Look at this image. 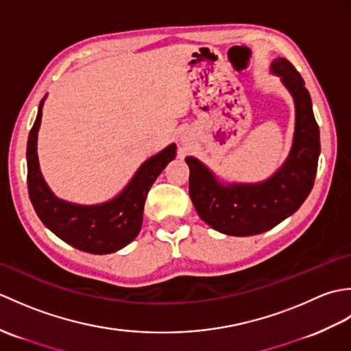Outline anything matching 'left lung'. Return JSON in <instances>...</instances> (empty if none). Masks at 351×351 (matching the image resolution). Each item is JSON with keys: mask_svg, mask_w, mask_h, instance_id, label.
<instances>
[{"mask_svg": "<svg viewBox=\"0 0 351 351\" xmlns=\"http://www.w3.org/2000/svg\"><path fill=\"white\" fill-rule=\"evenodd\" d=\"M270 69L280 77L295 106L293 146L280 169L263 182L225 185L195 156L185 158L193 205L206 225L226 235L249 237L274 228L299 210L314 187L319 130L309 92L287 58H276Z\"/></svg>", "mask_w": 351, "mask_h": 351, "instance_id": "1", "label": "left lung"}]
</instances>
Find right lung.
<instances>
[{"mask_svg":"<svg viewBox=\"0 0 351 351\" xmlns=\"http://www.w3.org/2000/svg\"><path fill=\"white\" fill-rule=\"evenodd\" d=\"M45 98L40 101L27 143V184L34 211L52 234L72 247L93 255L121 250L138 235L147 193L161 171L175 158L176 145L171 143L146 160L128 185L108 202L98 205L66 202L49 190L37 158V132Z\"/></svg>","mask_w":351,"mask_h":351,"instance_id":"1","label":"right lung"}]
</instances>
